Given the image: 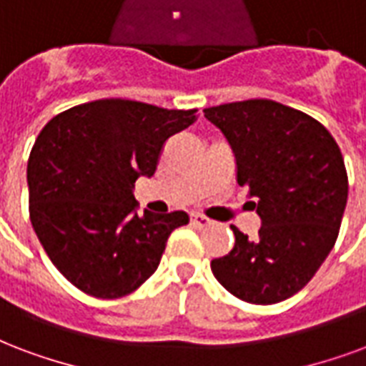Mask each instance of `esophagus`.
Masks as SVG:
<instances>
[{"label": "esophagus", "instance_id": "obj_1", "mask_svg": "<svg viewBox=\"0 0 366 366\" xmlns=\"http://www.w3.org/2000/svg\"><path fill=\"white\" fill-rule=\"evenodd\" d=\"M191 224H193L194 227H210L214 222L212 219L204 218V216H200V214H193V216H191Z\"/></svg>", "mask_w": 366, "mask_h": 366}]
</instances>
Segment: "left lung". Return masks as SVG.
<instances>
[{"label": "left lung", "mask_w": 366, "mask_h": 366, "mask_svg": "<svg viewBox=\"0 0 366 366\" xmlns=\"http://www.w3.org/2000/svg\"><path fill=\"white\" fill-rule=\"evenodd\" d=\"M224 133L260 216L254 239L232 225L235 247L214 258L212 274L252 305L290 299L309 284L334 249L347 202V172L328 129L274 100H245L204 109Z\"/></svg>", "instance_id": "8db88e82"}]
</instances>
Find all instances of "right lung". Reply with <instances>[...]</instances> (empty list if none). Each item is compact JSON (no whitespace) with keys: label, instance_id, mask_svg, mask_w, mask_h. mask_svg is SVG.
Listing matches in <instances>:
<instances>
[{"label":"right lung","instance_id":"1","mask_svg":"<svg viewBox=\"0 0 366 366\" xmlns=\"http://www.w3.org/2000/svg\"><path fill=\"white\" fill-rule=\"evenodd\" d=\"M197 121V109L96 100L48 121L26 167L30 222L49 260L98 299L133 293L160 264L183 210L137 214L133 189L152 177L164 142Z\"/></svg>","mask_w":366,"mask_h":366}]
</instances>
